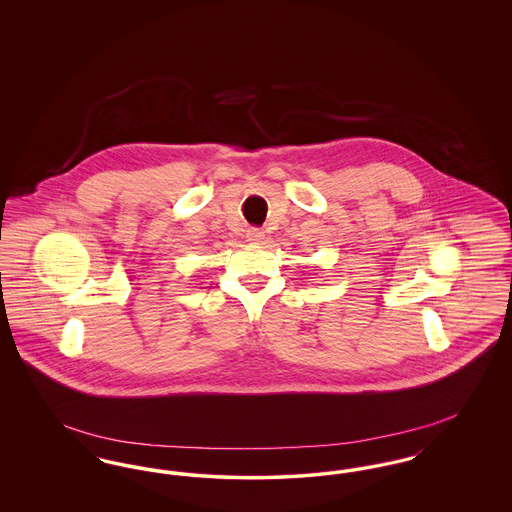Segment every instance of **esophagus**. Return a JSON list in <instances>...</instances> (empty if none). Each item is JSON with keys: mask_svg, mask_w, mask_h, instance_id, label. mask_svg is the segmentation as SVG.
Returning a JSON list of instances; mask_svg holds the SVG:
<instances>
[{"mask_svg": "<svg viewBox=\"0 0 512 512\" xmlns=\"http://www.w3.org/2000/svg\"><path fill=\"white\" fill-rule=\"evenodd\" d=\"M263 238H265L263 228H249V230H247V240H249V242H261Z\"/></svg>", "mask_w": 512, "mask_h": 512, "instance_id": "obj_1", "label": "esophagus"}]
</instances>
